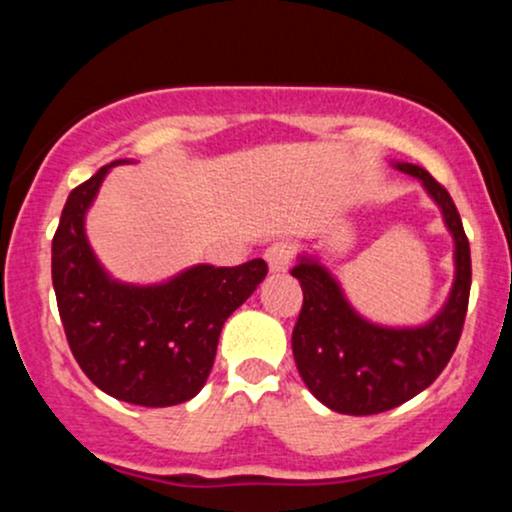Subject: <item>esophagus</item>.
I'll use <instances>...</instances> for the list:
<instances>
[{"label":"esophagus","instance_id":"esophagus-1","mask_svg":"<svg viewBox=\"0 0 512 512\" xmlns=\"http://www.w3.org/2000/svg\"><path fill=\"white\" fill-rule=\"evenodd\" d=\"M291 257H293L291 243H284V240H276V243H272L267 250H264V260L269 264V272H286L291 264Z\"/></svg>","mask_w":512,"mask_h":512}]
</instances>
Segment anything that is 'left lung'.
<instances>
[{
    "instance_id": "left-lung-1",
    "label": "left lung",
    "mask_w": 512,
    "mask_h": 512,
    "mask_svg": "<svg viewBox=\"0 0 512 512\" xmlns=\"http://www.w3.org/2000/svg\"><path fill=\"white\" fill-rule=\"evenodd\" d=\"M392 166L419 178L438 204L455 240V281L443 310L426 325L383 327L351 308L327 267L315 257L301 255L291 269L303 289V308L291 337L293 358L308 390L339 414H380L424 392L448 366L467 315L472 255L455 202L421 166Z\"/></svg>"
}]
</instances>
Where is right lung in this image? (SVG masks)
<instances>
[{"label":"right lung","instance_id":"1","mask_svg":"<svg viewBox=\"0 0 512 512\" xmlns=\"http://www.w3.org/2000/svg\"><path fill=\"white\" fill-rule=\"evenodd\" d=\"M69 192L52 238V286L69 349L105 395L139 407L192 399L214 366L223 322L267 276V262L195 264L154 286L115 281L88 245L84 219L108 170Z\"/></svg>","mask_w":512,"mask_h":512}]
</instances>
